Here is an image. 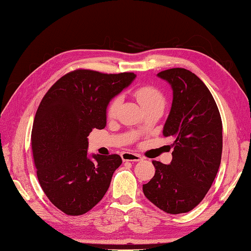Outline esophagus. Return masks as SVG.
<instances>
[{
    "instance_id": "obj_1",
    "label": "esophagus",
    "mask_w": 251,
    "mask_h": 251,
    "mask_svg": "<svg viewBox=\"0 0 251 251\" xmlns=\"http://www.w3.org/2000/svg\"><path fill=\"white\" fill-rule=\"evenodd\" d=\"M121 157L124 161H129V162H140L143 161V156L136 154V153H131V152H124L121 154Z\"/></svg>"
}]
</instances>
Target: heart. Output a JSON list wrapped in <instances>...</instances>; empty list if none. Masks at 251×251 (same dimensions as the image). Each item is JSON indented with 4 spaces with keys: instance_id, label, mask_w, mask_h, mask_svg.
<instances>
[{
    "instance_id": "1",
    "label": "heart",
    "mask_w": 251,
    "mask_h": 251,
    "mask_svg": "<svg viewBox=\"0 0 251 251\" xmlns=\"http://www.w3.org/2000/svg\"><path fill=\"white\" fill-rule=\"evenodd\" d=\"M134 96L136 97V99L138 100L139 104L142 105V107L148 106V105H153V104L164 105V97H163L162 93L153 86L139 87L135 91H134ZM120 103H121L120 97H116L111 102H109L108 107H107L108 116L113 117V116L116 115V113H117L118 108H119Z\"/></svg>"
}]
</instances>
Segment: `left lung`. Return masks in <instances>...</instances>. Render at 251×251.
Wrapping results in <instances>:
<instances>
[{
    "mask_svg": "<svg viewBox=\"0 0 251 251\" xmlns=\"http://www.w3.org/2000/svg\"><path fill=\"white\" fill-rule=\"evenodd\" d=\"M173 89L163 135L174 142L169 165L153 161L155 174L143 185L146 198L168 214L198 205L217 175L223 151L221 114L210 90L193 72L173 68L157 73Z\"/></svg>",
    "mask_w": 251,
    "mask_h": 251,
    "instance_id": "obj_1",
    "label": "left lung"
}]
</instances>
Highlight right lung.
<instances>
[{"mask_svg": "<svg viewBox=\"0 0 251 251\" xmlns=\"http://www.w3.org/2000/svg\"><path fill=\"white\" fill-rule=\"evenodd\" d=\"M132 72L106 75L75 70L48 90L36 112L32 150L42 191L51 202L77 216L103 198L122 160L88 154V135L106 126L109 102L130 86Z\"/></svg>", "mask_w": 251, "mask_h": 251, "instance_id": "add662e5", "label": "right lung"}]
</instances>
